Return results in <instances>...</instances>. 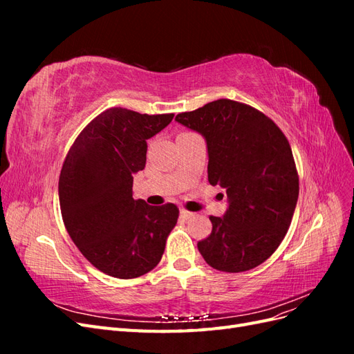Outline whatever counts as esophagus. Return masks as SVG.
Here are the masks:
<instances>
[{
    "mask_svg": "<svg viewBox=\"0 0 354 354\" xmlns=\"http://www.w3.org/2000/svg\"><path fill=\"white\" fill-rule=\"evenodd\" d=\"M180 217L183 220H189V218L194 217V212L186 211V209H180Z\"/></svg>",
    "mask_w": 354,
    "mask_h": 354,
    "instance_id": "34e87169",
    "label": "esophagus"
}]
</instances>
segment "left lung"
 Here are the masks:
<instances>
[{"mask_svg":"<svg viewBox=\"0 0 354 354\" xmlns=\"http://www.w3.org/2000/svg\"><path fill=\"white\" fill-rule=\"evenodd\" d=\"M176 121L207 143L208 181L226 190L223 217L198 242L211 267L227 273L251 270L277 250L298 199L291 146L270 118L248 104L220 99L183 112Z\"/></svg>","mask_w":354,"mask_h":354,"instance_id":"left-lung-1","label":"left lung"}]
</instances>
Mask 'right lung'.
<instances>
[{
  "label": "right lung",
  "mask_w": 354,
  "mask_h": 354,
  "mask_svg": "<svg viewBox=\"0 0 354 354\" xmlns=\"http://www.w3.org/2000/svg\"><path fill=\"white\" fill-rule=\"evenodd\" d=\"M173 118L122 108L104 111L84 128L63 162V223L85 259L106 274L133 279L162 259L178 208L136 201L133 176L146 165V140Z\"/></svg>",
  "instance_id": "right-lung-1"
}]
</instances>
